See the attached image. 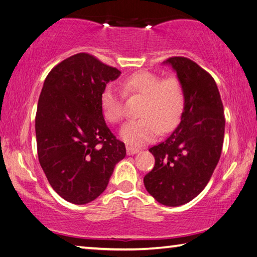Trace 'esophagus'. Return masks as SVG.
I'll return each mask as SVG.
<instances>
[{
  "label": "esophagus",
  "mask_w": 257,
  "mask_h": 257,
  "mask_svg": "<svg viewBox=\"0 0 257 257\" xmlns=\"http://www.w3.org/2000/svg\"><path fill=\"white\" fill-rule=\"evenodd\" d=\"M125 150H127L128 155H134V154H136L139 152V149H136V147H133V146H129V145H127Z\"/></svg>",
  "instance_id": "34e87169"
}]
</instances>
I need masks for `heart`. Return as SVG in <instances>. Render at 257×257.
Segmentation results:
<instances>
[{"mask_svg":"<svg viewBox=\"0 0 257 257\" xmlns=\"http://www.w3.org/2000/svg\"><path fill=\"white\" fill-rule=\"evenodd\" d=\"M123 93L128 96H144L141 119L125 123L120 136L129 145L141 146L154 141L156 136L176 127L185 107V92L176 77L161 79L150 71H139L122 81ZM123 94L113 86H106L101 95V110L106 121L118 123L123 119Z\"/></svg>","mask_w":257,"mask_h":257,"instance_id":"heart-1","label":"heart"}]
</instances>
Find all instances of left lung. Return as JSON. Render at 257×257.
<instances>
[{"mask_svg":"<svg viewBox=\"0 0 257 257\" xmlns=\"http://www.w3.org/2000/svg\"><path fill=\"white\" fill-rule=\"evenodd\" d=\"M164 63L170 64L184 87L185 107L175 132L150 149L155 165L144 177V185L159 203L179 206L196 197L210 181L222 152L225 120L210 73L184 56Z\"/></svg>","mask_w":257,"mask_h":257,"instance_id":"1","label":"left lung"}]
</instances>
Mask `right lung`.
Returning <instances> with one entry per match:
<instances>
[{"label": "right lung", "instance_id": "1", "mask_svg": "<svg viewBox=\"0 0 257 257\" xmlns=\"http://www.w3.org/2000/svg\"><path fill=\"white\" fill-rule=\"evenodd\" d=\"M120 73L78 53L52 69L43 85L35 119L38 160L52 188L70 203L97 198L125 156L101 110L103 90Z\"/></svg>", "mask_w": 257, "mask_h": 257}]
</instances>
